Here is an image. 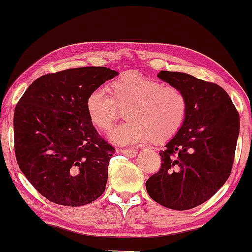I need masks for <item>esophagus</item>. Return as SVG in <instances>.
Wrapping results in <instances>:
<instances>
[{
  "instance_id": "obj_1",
  "label": "esophagus",
  "mask_w": 252,
  "mask_h": 252,
  "mask_svg": "<svg viewBox=\"0 0 252 252\" xmlns=\"http://www.w3.org/2000/svg\"><path fill=\"white\" fill-rule=\"evenodd\" d=\"M120 151H122V153L125 155V156L129 157V158H134L137 155V151L136 150H132V149H123V150H120Z\"/></svg>"
}]
</instances>
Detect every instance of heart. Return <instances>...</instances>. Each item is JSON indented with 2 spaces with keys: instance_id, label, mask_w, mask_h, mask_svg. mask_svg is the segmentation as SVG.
I'll return each instance as SVG.
<instances>
[{
  "instance_id": "b5f03b06",
  "label": "heart",
  "mask_w": 252,
  "mask_h": 252,
  "mask_svg": "<svg viewBox=\"0 0 252 252\" xmlns=\"http://www.w3.org/2000/svg\"><path fill=\"white\" fill-rule=\"evenodd\" d=\"M110 96L97 88L86 98V111L93 125L109 130L115 125L120 110H125L127 123L109 134L117 146H136L153 139L163 143L181 128L187 115V97L174 86L139 73H126L109 86Z\"/></svg>"
}]
</instances>
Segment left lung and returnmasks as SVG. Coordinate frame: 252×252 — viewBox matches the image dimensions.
Masks as SVG:
<instances>
[{
  "label": "left lung",
  "mask_w": 252,
  "mask_h": 252,
  "mask_svg": "<svg viewBox=\"0 0 252 252\" xmlns=\"http://www.w3.org/2000/svg\"><path fill=\"white\" fill-rule=\"evenodd\" d=\"M160 80L187 97L181 128L161 150V167L146 182L148 194L165 208L189 210L212 197L232 171L240 116L220 86L182 72L160 71Z\"/></svg>",
  "instance_id": "1"
}]
</instances>
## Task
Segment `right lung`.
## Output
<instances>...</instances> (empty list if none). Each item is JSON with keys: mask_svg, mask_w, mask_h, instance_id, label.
I'll use <instances>...</instances> for the list:
<instances>
[{"mask_svg": "<svg viewBox=\"0 0 252 252\" xmlns=\"http://www.w3.org/2000/svg\"><path fill=\"white\" fill-rule=\"evenodd\" d=\"M118 72L68 68L36 79L13 116L16 159L27 180L50 202L89 204L105 190L113 147L96 132L86 98Z\"/></svg>", "mask_w": 252, "mask_h": 252, "instance_id": "add662e5", "label": "right lung"}]
</instances>
